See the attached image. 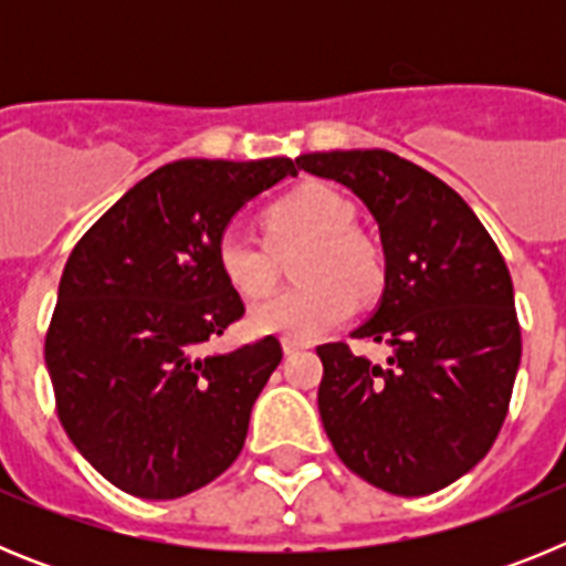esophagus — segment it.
I'll list each match as a JSON object with an SVG mask.
<instances>
[{
	"mask_svg": "<svg viewBox=\"0 0 566 566\" xmlns=\"http://www.w3.org/2000/svg\"><path fill=\"white\" fill-rule=\"evenodd\" d=\"M300 348H303V345H300V343H292V339H283V352H286V354H297Z\"/></svg>",
	"mask_w": 566,
	"mask_h": 566,
	"instance_id": "1",
	"label": "esophagus"
}]
</instances>
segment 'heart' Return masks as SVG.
Listing matches in <instances>:
<instances>
[{"label":"heart","instance_id":"heart-1","mask_svg":"<svg viewBox=\"0 0 566 566\" xmlns=\"http://www.w3.org/2000/svg\"><path fill=\"white\" fill-rule=\"evenodd\" d=\"M266 240L247 229H223L214 243V263L240 297H260L277 280V254L294 243L303 286L260 300L249 312L254 334L314 343L352 317L359 300H371L385 283L379 247L354 227V203L328 184H300L263 209Z\"/></svg>","mask_w":566,"mask_h":566}]
</instances>
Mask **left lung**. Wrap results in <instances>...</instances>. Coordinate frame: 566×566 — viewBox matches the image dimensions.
I'll list each match as a JSON object with an SVG mask.
<instances>
[{
    "mask_svg": "<svg viewBox=\"0 0 566 566\" xmlns=\"http://www.w3.org/2000/svg\"><path fill=\"white\" fill-rule=\"evenodd\" d=\"M352 189L379 227L382 303L352 337L388 343L385 365L319 345L317 408L348 470L394 496H428L493 448L522 359L513 280L473 209L385 149L300 155Z\"/></svg>",
    "mask_w": 566,
    "mask_h": 566,
    "instance_id": "8db88e82",
    "label": "left lung"
}]
</instances>
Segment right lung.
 Masks as SVG:
<instances>
[{
	"instance_id": "add662e5",
	"label": "right lung",
	"mask_w": 566,
	"mask_h": 566,
	"mask_svg": "<svg viewBox=\"0 0 566 566\" xmlns=\"http://www.w3.org/2000/svg\"><path fill=\"white\" fill-rule=\"evenodd\" d=\"M294 164H167L70 252L44 363L70 442L124 493L187 496L247 442L252 405L283 348L269 334L238 352H203L247 312L214 263V243L243 203L297 175Z\"/></svg>"
}]
</instances>
